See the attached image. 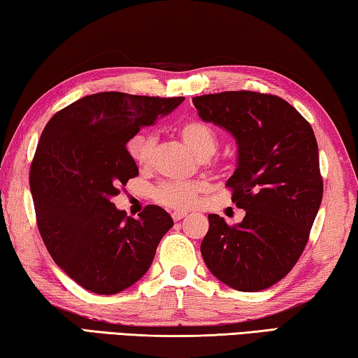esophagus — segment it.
I'll use <instances>...</instances> for the list:
<instances>
[{"instance_id":"obj_1","label":"esophagus","mask_w":358,"mask_h":358,"mask_svg":"<svg viewBox=\"0 0 358 358\" xmlns=\"http://www.w3.org/2000/svg\"><path fill=\"white\" fill-rule=\"evenodd\" d=\"M185 215H187V210H173V213H171V217H173L174 222L184 219Z\"/></svg>"}]
</instances>
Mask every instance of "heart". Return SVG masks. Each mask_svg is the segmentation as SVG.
<instances>
[{"label": "heart", "instance_id": "obj_1", "mask_svg": "<svg viewBox=\"0 0 358 358\" xmlns=\"http://www.w3.org/2000/svg\"><path fill=\"white\" fill-rule=\"evenodd\" d=\"M178 131L179 136L195 152L196 157L206 163L209 162V157H213L219 148L217 130L204 120H187L179 125ZM155 143V134L138 133L127 141V154L138 166H145L149 165ZM203 192L204 185L196 182V180H192V182H166L158 185L154 190V200L173 209H189L200 200Z\"/></svg>", "mask_w": 358, "mask_h": 358}]
</instances>
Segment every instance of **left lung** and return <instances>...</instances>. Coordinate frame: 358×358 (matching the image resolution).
<instances>
[{
	"label": "left lung",
	"instance_id": "8db88e82",
	"mask_svg": "<svg viewBox=\"0 0 358 358\" xmlns=\"http://www.w3.org/2000/svg\"><path fill=\"white\" fill-rule=\"evenodd\" d=\"M192 101L204 122L236 139L238 168L227 187L245 210L238 225L208 215L201 255L231 289L265 290L295 266L320 208L324 180L314 131L292 104L269 93L222 92Z\"/></svg>",
	"mask_w": 358,
	"mask_h": 358
}]
</instances>
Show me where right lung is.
<instances>
[{
	"label": "right lung",
	"mask_w": 358,
	"mask_h": 358,
	"mask_svg": "<svg viewBox=\"0 0 358 358\" xmlns=\"http://www.w3.org/2000/svg\"><path fill=\"white\" fill-rule=\"evenodd\" d=\"M184 101L101 92L63 108L45 125L30 168L41 238L80 287L114 295L148 271L173 219L149 204L127 217L110 198L139 174L125 144Z\"/></svg>",
	"instance_id": "add662e5"
}]
</instances>
